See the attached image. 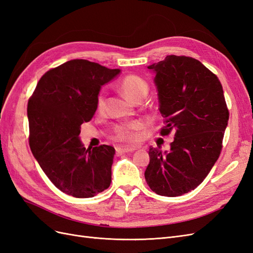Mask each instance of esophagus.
<instances>
[{
	"label": "esophagus",
	"mask_w": 253,
	"mask_h": 253,
	"mask_svg": "<svg viewBox=\"0 0 253 253\" xmlns=\"http://www.w3.org/2000/svg\"><path fill=\"white\" fill-rule=\"evenodd\" d=\"M135 151L134 148H117L116 149V152L117 154H125V153H129V152H133Z\"/></svg>",
	"instance_id": "esophagus-1"
}]
</instances>
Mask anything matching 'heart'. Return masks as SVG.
I'll return each instance as SVG.
<instances>
[{
    "label": "heart",
    "instance_id": "1",
    "mask_svg": "<svg viewBox=\"0 0 253 253\" xmlns=\"http://www.w3.org/2000/svg\"><path fill=\"white\" fill-rule=\"evenodd\" d=\"M120 89L129 101L135 102L140 98H144L148 94L149 85L143 78L136 75H128L121 80ZM105 105V95L101 90L96 98V109L101 112ZM143 125L140 121H133L129 124L119 125L114 129L112 138L115 141L121 143L132 144L138 138V131L142 128Z\"/></svg>",
    "mask_w": 253,
    "mask_h": 253
}]
</instances>
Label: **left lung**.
I'll list each match as a JSON object with an SVG mask.
<instances>
[{"mask_svg":"<svg viewBox=\"0 0 253 253\" xmlns=\"http://www.w3.org/2000/svg\"><path fill=\"white\" fill-rule=\"evenodd\" d=\"M148 68L156 74L160 135L173 133L174 141L169 152L150 147L144 177L156 194L180 196L200 186L219 157L229 119L223 86L191 57L167 56Z\"/></svg>","mask_w":253,"mask_h":253,"instance_id":"8db88e82","label":"left lung"}]
</instances>
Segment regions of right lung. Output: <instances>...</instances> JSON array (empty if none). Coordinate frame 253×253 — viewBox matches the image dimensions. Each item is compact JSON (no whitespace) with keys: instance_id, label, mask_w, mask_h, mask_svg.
Instances as JSON below:
<instances>
[{"instance_id":"1","label":"right lung","mask_w":253,"mask_h":253,"mask_svg":"<svg viewBox=\"0 0 253 253\" xmlns=\"http://www.w3.org/2000/svg\"><path fill=\"white\" fill-rule=\"evenodd\" d=\"M120 73L83 59L67 61L45 73L27 105L29 147L49 180L77 198L96 196L112 181L115 149L83 147V122L96 112L101 85Z\"/></svg>"}]
</instances>
